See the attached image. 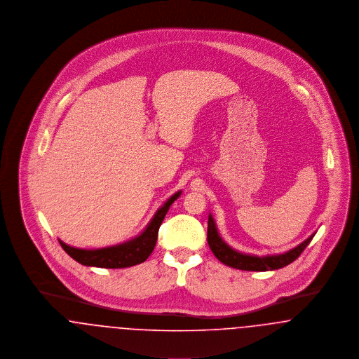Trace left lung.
<instances>
[{
  "instance_id": "1",
  "label": "left lung",
  "mask_w": 359,
  "mask_h": 359,
  "mask_svg": "<svg viewBox=\"0 0 359 359\" xmlns=\"http://www.w3.org/2000/svg\"><path fill=\"white\" fill-rule=\"evenodd\" d=\"M313 236L302 242L299 246L293 248L290 252L278 256L257 257L249 256V255H242L239 252H236L231 249L218 234L217 226L212 219V217H208V226H207V242L214 253L222 264L241 269V271H256V272H265V271H274L284 268L293 262L297 257L303 253V250L309 245Z\"/></svg>"
}]
</instances>
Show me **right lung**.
<instances>
[{
  "label": "right lung",
  "mask_w": 359,
  "mask_h": 359,
  "mask_svg": "<svg viewBox=\"0 0 359 359\" xmlns=\"http://www.w3.org/2000/svg\"><path fill=\"white\" fill-rule=\"evenodd\" d=\"M180 194H182V191L172 195L171 198L164 203V205L157 210L154 219L147 226V229L138 237L130 239L125 243L110 246V248H103V249L86 250V249L71 248L62 241H59V242H60L63 250L71 258H74L75 261H78L79 264L86 265V266L117 269V268H128V266L141 264L154 252L158 229L163 223L167 211L170 210L172 203L180 196Z\"/></svg>",
  "instance_id": "1"
}]
</instances>
